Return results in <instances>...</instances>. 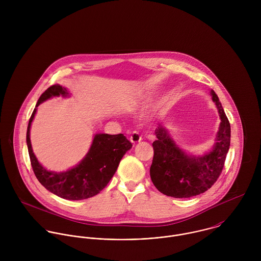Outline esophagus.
I'll return each instance as SVG.
<instances>
[{
    "mask_svg": "<svg viewBox=\"0 0 261 261\" xmlns=\"http://www.w3.org/2000/svg\"><path fill=\"white\" fill-rule=\"evenodd\" d=\"M129 141L133 143V144H137V143H140L142 141V137L139 135V133L137 132H133L129 136Z\"/></svg>",
    "mask_w": 261,
    "mask_h": 261,
    "instance_id": "1",
    "label": "esophagus"
}]
</instances>
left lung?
I'll return each mask as SVG.
<instances>
[{
	"label": "left lung",
	"mask_w": 261,
	"mask_h": 261,
	"mask_svg": "<svg viewBox=\"0 0 261 261\" xmlns=\"http://www.w3.org/2000/svg\"><path fill=\"white\" fill-rule=\"evenodd\" d=\"M221 123L214 149L201 158L189 156L175 145L163 126L155 130L152 143L153 158L149 169L154 187L164 195L174 198H190L204 193L215 184L222 173L230 146V123L217 94L212 90Z\"/></svg>",
	"instance_id": "obj_1"
}]
</instances>
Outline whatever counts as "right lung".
Segmentation results:
<instances>
[{
	"mask_svg": "<svg viewBox=\"0 0 261 261\" xmlns=\"http://www.w3.org/2000/svg\"><path fill=\"white\" fill-rule=\"evenodd\" d=\"M66 95V88L54 84L47 88L38 99V106L51 96ZM36 113L32 112L27 128V146L31 166L38 181L51 193L67 200H83L97 195L109 184L123 154L133 147L122 135L98 134L94 137L89 152L73 169L63 173H53L44 169L32 150L30 126Z\"/></svg>",
	"mask_w": 261,
	"mask_h": 261,
	"instance_id": "1",
	"label": "right lung"
}]
</instances>
